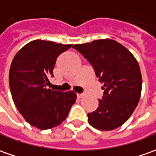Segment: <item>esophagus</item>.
<instances>
[{
  "instance_id": "obj_1",
  "label": "esophagus",
  "mask_w": 156,
  "mask_h": 156,
  "mask_svg": "<svg viewBox=\"0 0 156 156\" xmlns=\"http://www.w3.org/2000/svg\"><path fill=\"white\" fill-rule=\"evenodd\" d=\"M85 96V93H78L77 94V98H83Z\"/></svg>"
}]
</instances>
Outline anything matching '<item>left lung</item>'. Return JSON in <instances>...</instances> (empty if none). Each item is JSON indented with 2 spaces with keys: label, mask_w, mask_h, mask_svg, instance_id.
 <instances>
[{
  "label": "left lung",
  "mask_w": 156,
  "mask_h": 156,
  "mask_svg": "<svg viewBox=\"0 0 156 156\" xmlns=\"http://www.w3.org/2000/svg\"><path fill=\"white\" fill-rule=\"evenodd\" d=\"M91 64L105 90L98 109L88 113V123L101 131L123 125L136 109L142 90L137 59L114 40L102 39L73 46Z\"/></svg>",
  "instance_id": "8db88e82"
}]
</instances>
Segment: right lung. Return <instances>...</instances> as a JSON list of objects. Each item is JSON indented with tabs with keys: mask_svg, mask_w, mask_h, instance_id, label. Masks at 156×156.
Returning a JSON list of instances; mask_svg holds the SVG:
<instances>
[{
	"mask_svg": "<svg viewBox=\"0 0 156 156\" xmlns=\"http://www.w3.org/2000/svg\"><path fill=\"white\" fill-rule=\"evenodd\" d=\"M71 47L35 40L23 47L11 64L9 86L13 102L25 121L38 129L60 125L76 103L73 91L47 88L58 57Z\"/></svg>",
	"mask_w": 156,
	"mask_h": 156,
	"instance_id": "1",
	"label": "right lung"
}]
</instances>
